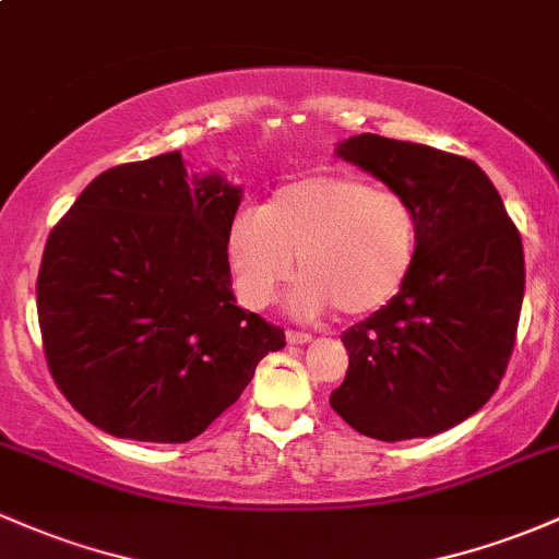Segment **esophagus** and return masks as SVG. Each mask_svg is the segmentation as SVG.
Returning a JSON list of instances; mask_svg holds the SVG:
<instances>
[{"label":"esophagus","instance_id":"1","mask_svg":"<svg viewBox=\"0 0 559 559\" xmlns=\"http://www.w3.org/2000/svg\"><path fill=\"white\" fill-rule=\"evenodd\" d=\"M287 344H311V335L309 333H298V330H287L285 333Z\"/></svg>","mask_w":559,"mask_h":559}]
</instances>
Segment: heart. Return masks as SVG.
Instances as JSON below:
<instances>
[{"label":"heart","instance_id":"obj_1","mask_svg":"<svg viewBox=\"0 0 559 559\" xmlns=\"http://www.w3.org/2000/svg\"><path fill=\"white\" fill-rule=\"evenodd\" d=\"M421 242L418 213L397 191L352 173H314L282 183L263 210L234 218L226 253L239 298L272 304L298 272L290 306L298 317L335 309L368 317L397 298Z\"/></svg>","mask_w":559,"mask_h":559}]
</instances>
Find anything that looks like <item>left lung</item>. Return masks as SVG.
<instances>
[{
  "label": "left lung",
  "instance_id": "8db88e82",
  "mask_svg": "<svg viewBox=\"0 0 559 559\" xmlns=\"http://www.w3.org/2000/svg\"><path fill=\"white\" fill-rule=\"evenodd\" d=\"M335 154L416 207L421 242L397 298L341 335L349 370L330 407L373 440L440 435L490 400L512 357L525 293L520 231L472 159L373 133L346 138Z\"/></svg>",
  "mask_w": 559,
  "mask_h": 559
}]
</instances>
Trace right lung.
I'll return each mask as SVG.
<instances>
[{
    "instance_id": "add662e5",
    "label": "right lung",
    "mask_w": 559,
    "mask_h": 559,
    "mask_svg": "<svg viewBox=\"0 0 559 559\" xmlns=\"http://www.w3.org/2000/svg\"><path fill=\"white\" fill-rule=\"evenodd\" d=\"M242 186L181 152L100 173L50 231L41 344L63 397L122 440L189 442L285 330L237 306L226 239Z\"/></svg>"
}]
</instances>
